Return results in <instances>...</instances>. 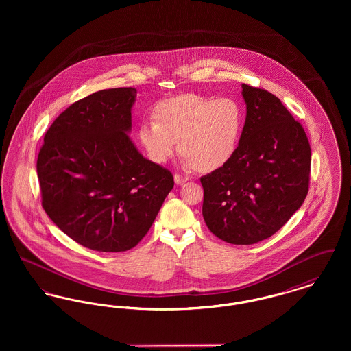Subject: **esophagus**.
Here are the masks:
<instances>
[{"label": "esophagus", "instance_id": "1", "mask_svg": "<svg viewBox=\"0 0 351 351\" xmlns=\"http://www.w3.org/2000/svg\"><path fill=\"white\" fill-rule=\"evenodd\" d=\"M173 179H175V183L179 184V185H182V184H184L185 182H188V180H189V178H188V176L178 175V173L173 176Z\"/></svg>", "mask_w": 351, "mask_h": 351}]
</instances>
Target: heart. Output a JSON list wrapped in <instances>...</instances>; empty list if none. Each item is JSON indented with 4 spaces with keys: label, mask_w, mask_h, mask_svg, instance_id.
Returning <instances> with one entry per match:
<instances>
[{
    "label": "heart",
    "mask_w": 351,
    "mask_h": 351,
    "mask_svg": "<svg viewBox=\"0 0 351 351\" xmlns=\"http://www.w3.org/2000/svg\"><path fill=\"white\" fill-rule=\"evenodd\" d=\"M242 129L239 101L186 95L160 101L154 118L139 126L138 138L152 162L166 163L180 141L186 165L213 171L233 158Z\"/></svg>",
    "instance_id": "b5f03b06"
}]
</instances>
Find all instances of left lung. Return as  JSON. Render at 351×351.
<instances>
[{"label":"left lung","instance_id":"left-lung-1","mask_svg":"<svg viewBox=\"0 0 351 351\" xmlns=\"http://www.w3.org/2000/svg\"><path fill=\"white\" fill-rule=\"evenodd\" d=\"M246 121L238 149L202 176L208 229L232 245H252L276 233L309 189L311 146L300 122L266 89L242 84Z\"/></svg>","mask_w":351,"mask_h":351}]
</instances>
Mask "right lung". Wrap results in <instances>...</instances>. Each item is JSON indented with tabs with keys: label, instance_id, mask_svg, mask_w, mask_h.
<instances>
[{
	"label": "right lung",
	"instance_id": "obj_1",
	"mask_svg": "<svg viewBox=\"0 0 351 351\" xmlns=\"http://www.w3.org/2000/svg\"><path fill=\"white\" fill-rule=\"evenodd\" d=\"M134 88L104 89L56 118L36 172L52 222L90 250H130L150 230L173 188L167 168L145 159L132 130Z\"/></svg>",
	"mask_w": 351,
	"mask_h": 351
}]
</instances>
